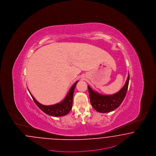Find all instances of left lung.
I'll return each instance as SVG.
<instances>
[{"instance_id":"obj_1","label":"left lung","mask_w":156,"mask_h":156,"mask_svg":"<svg viewBox=\"0 0 156 156\" xmlns=\"http://www.w3.org/2000/svg\"><path fill=\"white\" fill-rule=\"evenodd\" d=\"M130 75L129 73L125 86L117 93L111 95H103L92 90L88 86L91 105L95 110L102 113L114 110L121 105L124 100L128 89Z\"/></svg>"}]
</instances>
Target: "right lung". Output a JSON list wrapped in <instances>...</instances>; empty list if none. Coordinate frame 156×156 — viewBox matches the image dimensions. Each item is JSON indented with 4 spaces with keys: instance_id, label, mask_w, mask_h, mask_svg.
I'll list each match as a JSON object with an SVG mask.
<instances>
[{
    "instance_id": "1",
    "label": "right lung",
    "mask_w": 156,
    "mask_h": 156,
    "mask_svg": "<svg viewBox=\"0 0 156 156\" xmlns=\"http://www.w3.org/2000/svg\"><path fill=\"white\" fill-rule=\"evenodd\" d=\"M77 82L78 81H76L71 87L69 92L66 96V98L63 101L54 105L45 106L41 105L35 100V98L30 94V92H29L37 106L45 114L53 116H62L67 115L72 109L73 92Z\"/></svg>"
}]
</instances>
